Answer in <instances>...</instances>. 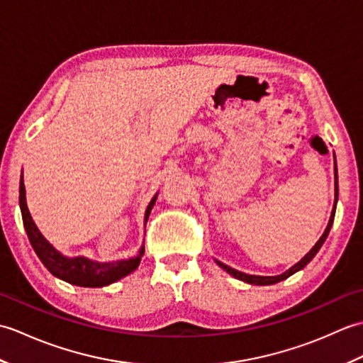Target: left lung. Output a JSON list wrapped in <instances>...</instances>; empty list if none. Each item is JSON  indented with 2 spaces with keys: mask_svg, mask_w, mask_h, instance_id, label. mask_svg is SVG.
I'll return each instance as SVG.
<instances>
[{
  "mask_svg": "<svg viewBox=\"0 0 363 363\" xmlns=\"http://www.w3.org/2000/svg\"><path fill=\"white\" fill-rule=\"evenodd\" d=\"M334 173H335V201H334V207H333V212H330V218H329V223H328V226H326V229H325V233H323V235L320 237V240L315 243L313 246H312V250L306 254V256L301 259L298 264H295L293 267H290L287 272H284L282 274H277V276H257V274H246V273H242V272H238V269H234V268H230L229 265H226V264H223V262H220V260H217L215 259V262H217V265L220 267V268H223L225 269L226 273H229L230 276H234L235 279H238V281H243V282H246V284H252V285H273V284H277V282H281V281H284V279H287V277H290L291 274H295L296 272H299V269H303L307 264H309V262L317 256V252L320 251V248L323 246V243H325V240L328 238V235H329V230H330V228H333V223H334V217H335V207H337V198H338V181H337V165H335V169H334Z\"/></svg>",
  "mask_w": 363,
  "mask_h": 363,
  "instance_id": "1",
  "label": "left lung"
}]
</instances>
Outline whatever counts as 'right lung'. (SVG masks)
Wrapping results in <instances>:
<instances>
[{
	"label": "right lung",
	"instance_id": "add662e5",
	"mask_svg": "<svg viewBox=\"0 0 363 363\" xmlns=\"http://www.w3.org/2000/svg\"><path fill=\"white\" fill-rule=\"evenodd\" d=\"M156 194L152 196L148 207L145 211V225L148 221V217L151 213V209L156 204L157 199ZM20 211L23 217V225H25L26 234L30 245L42 260V264L48 268V272L54 274L59 279H62L72 285H78V287H106V285L113 284L120 281L121 277L130 274L140 265V260L145 252V243L142 245L140 251L137 256L113 262H98L91 260L89 257L78 256V257H68L64 256L59 250L46 240V237L40 233V229L37 228L30 212L26 204V190L25 182H23V172L20 177Z\"/></svg>",
	"mask_w": 363,
	"mask_h": 363
}]
</instances>
